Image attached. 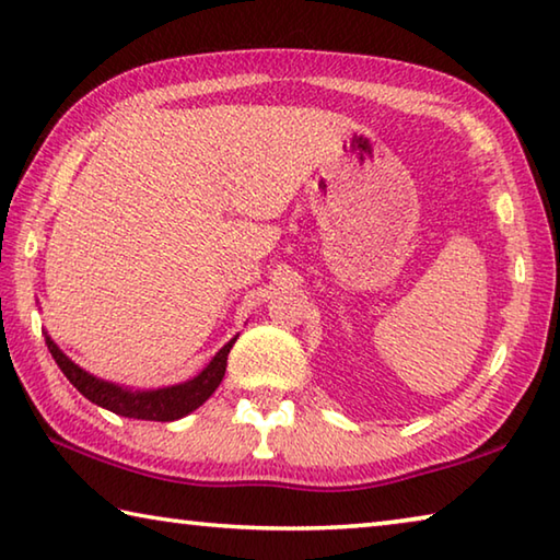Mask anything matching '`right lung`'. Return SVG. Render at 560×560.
<instances>
[{
	"label": "right lung",
	"instance_id": "1",
	"mask_svg": "<svg viewBox=\"0 0 560 560\" xmlns=\"http://www.w3.org/2000/svg\"><path fill=\"white\" fill-rule=\"evenodd\" d=\"M44 336H46V346H49V353L56 360V365L61 368V373L69 377V383L83 397H86V400H91L98 407H106V410L116 412L120 417H132V420H153V422H173L197 410V407H200L207 397L220 387L226 371V355H230V350L236 340L234 336L230 343H224L220 348V353H217L200 373L189 377L185 383L167 385V387H150V390H132V387L103 381V377H96L89 371H83L81 365H75L73 360L54 343L46 330Z\"/></svg>",
	"mask_w": 560,
	"mask_h": 560
}]
</instances>
